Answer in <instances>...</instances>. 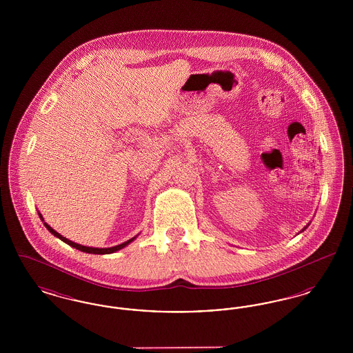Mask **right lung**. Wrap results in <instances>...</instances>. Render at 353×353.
Masks as SVG:
<instances>
[{"mask_svg": "<svg viewBox=\"0 0 353 353\" xmlns=\"http://www.w3.org/2000/svg\"><path fill=\"white\" fill-rule=\"evenodd\" d=\"M39 219L43 221L42 219V216L39 214ZM45 226L48 228V230L50 232L51 234L55 235V236H58L59 239H62L65 243H68L70 246H72V248H75V249H78V250H81V252H90V254H111V252H118L120 249H123V248H125L128 243H131L132 241L134 239V238H131V239H128L127 242H124V243H121V245H118V246H114V248H108V249H98V248H87V246H82V245H78V243H75V242H72V241H70L68 238H65V236H62V235L59 234V233H57L52 228H50L46 222H45Z\"/></svg>", "mask_w": 353, "mask_h": 353, "instance_id": "add662e5", "label": "right lung"}]
</instances>
